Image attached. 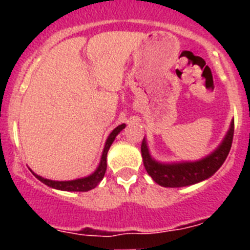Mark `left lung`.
Listing matches in <instances>:
<instances>
[{
	"label": "left lung",
	"instance_id": "8db88e82",
	"mask_svg": "<svg viewBox=\"0 0 250 250\" xmlns=\"http://www.w3.org/2000/svg\"><path fill=\"white\" fill-rule=\"evenodd\" d=\"M234 135V121L230 123L227 135L222 144L210 155L199 161H184L174 164H161L150 155L146 140L141 143V155L147 174L156 184L165 188H182L193 185L210 178L219 169L230 151Z\"/></svg>",
	"mask_w": 250,
	"mask_h": 250
}]
</instances>
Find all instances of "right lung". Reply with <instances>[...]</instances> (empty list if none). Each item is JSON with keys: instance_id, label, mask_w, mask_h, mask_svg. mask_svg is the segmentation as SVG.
Wrapping results in <instances>:
<instances>
[{"instance_id": "add662e5", "label": "right lung", "mask_w": 250, "mask_h": 250, "mask_svg": "<svg viewBox=\"0 0 250 250\" xmlns=\"http://www.w3.org/2000/svg\"><path fill=\"white\" fill-rule=\"evenodd\" d=\"M125 127V124H121L118 127H115L111 131V134L109 135L107 140L105 143V147H104L103 155H101L100 164H99L98 169L95 170L91 175L86 176V178L76 179V180H68V182H55V180H48V179L42 178V176H39L32 171L35 176L39 179L40 182H42L43 184H46L47 187L54 188V189H59V190H65V191H89L91 189H94L95 187H98L99 183L103 180L104 175H105L106 171V156H107V151H109L110 146L114 143L115 138L118 135L119 132Z\"/></svg>"}]
</instances>
